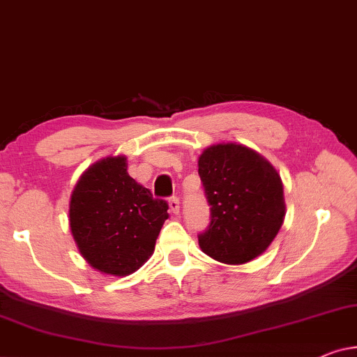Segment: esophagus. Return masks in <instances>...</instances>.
Here are the masks:
<instances>
[{
    "label": "esophagus",
    "instance_id": "1",
    "mask_svg": "<svg viewBox=\"0 0 357 357\" xmlns=\"http://www.w3.org/2000/svg\"><path fill=\"white\" fill-rule=\"evenodd\" d=\"M168 205H169V210H172V213H174V215L179 213V200L176 197L169 199Z\"/></svg>",
    "mask_w": 357,
    "mask_h": 357
}]
</instances>
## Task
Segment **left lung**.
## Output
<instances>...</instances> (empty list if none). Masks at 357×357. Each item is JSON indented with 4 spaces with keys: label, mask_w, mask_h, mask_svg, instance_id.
Listing matches in <instances>:
<instances>
[{
    "label": "left lung",
    "mask_w": 357,
    "mask_h": 357,
    "mask_svg": "<svg viewBox=\"0 0 357 357\" xmlns=\"http://www.w3.org/2000/svg\"><path fill=\"white\" fill-rule=\"evenodd\" d=\"M210 227L199 236L204 254L243 265L272 244L286 215L283 183L267 158L243 144L210 145L199 157Z\"/></svg>",
    "instance_id": "1"
}]
</instances>
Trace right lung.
Wrapping results in <instances>:
<instances>
[{
	"label": "right lung",
	"instance_id": "add662e5",
	"mask_svg": "<svg viewBox=\"0 0 357 357\" xmlns=\"http://www.w3.org/2000/svg\"><path fill=\"white\" fill-rule=\"evenodd\" d=\"M167 210V202L129 176L124 155H109L80 174L69 200V227L90 267L128 277L153 254Z\"/></svg>",
	"mask_w": 357,
	"mask_h": 357
}]
</instances>
